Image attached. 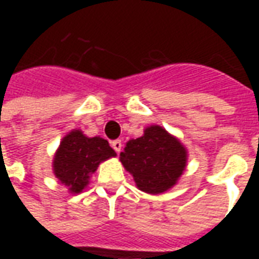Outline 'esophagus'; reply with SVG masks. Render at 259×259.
Listing matches in <instances>:
<instances>
[{"label": "esophagus", "instance_id": "esophagus-1", "mask_svg": "<svg viewBox=\"0 0 259 259\" xmlns=\"http://www.w3.org/2000/svg\"><path fill=\"white\" fill-rule=\"evenodd\" d=\"M111 146H112V148L115 150V151L120 152V150H122V141L120 140H113L112 143H111Z\"/></svg>", "mask_w": 259, "mask_h": 259}]
</instances>
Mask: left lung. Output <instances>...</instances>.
Instances as JSON below:
<instances>
[{
    "mask_svg": "<svg viewBox=\"0 0 259 259\" xmlns=\"http://www.w3.org/2000/svg\"><path fill=\"white\" fill-rule=\"evenodd\" d=\"M186 148L161 126H150L144 136L130 140L120 152V162L133 175L140 190L159 194L169 190L183 174Z\"/></svg>",
    "mask_w": 259,
    "mask_h": 259,
    "instance_id": "obj_1",
    "label": "left lung"
}]
</instances>
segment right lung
I'll return each instance as SVG.
<instances>
[{
	"mask_svg": "<svg viewBox=\"0 0 259 259\" xmlns=\"http://www.w3.org/2000/svg\"><path fill=\"white\" fill-rule=\"evenodd\" d=\"M116 152L101 137H85L79 130L70 132L61 141L54 158V174L72 193H80L89 185L90 175L100 162Z\"/></svg>",
	"mask_w": 259,
	"mask_h": 259,
	"instance_id": "obj_1",
	"label": "right lung"
}]
</instances>
